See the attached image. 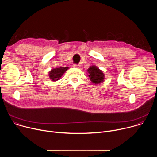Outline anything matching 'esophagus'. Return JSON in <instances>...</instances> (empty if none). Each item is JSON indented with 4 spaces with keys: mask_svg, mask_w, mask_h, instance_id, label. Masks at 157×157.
<instances>
[{
    "mask_svg": "<svg viewBox=\"0 0 157 157\" xmlns=\"http://www.w3.org/2000/svg\"><path fill=\"white\" fill-rule=\"evenodd\" d=\"M73 68H80L81 66L79 64H73Z\"/></svg>",
    "mask_w": 157,
    "mask_h": 157,
    "instance_id": "1",
    "label": "esophagus"
}]
</instances>
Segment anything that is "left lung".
<instances>
[{
  "instance_id": "1",
  "label": "left lung",
  "mask_w": 157,
  "mask_h": 157,
  "mask_svg": "<svg viewBox=\"0 0 157 157\" xmlns=\"http://www.w3.org/2000/svg\"><path fill=\"white\" fill-rule=\"evenodd\" d=\"M88 76L90 79V81L95 84H99L102 82L105 79V75L103 71L99 70L95 65L91 66L87 69Z\"/></svg>"
}]
</instances>
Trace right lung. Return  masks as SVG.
<instances>
[{
    "label": "right lung",
    "mask_w": 157,
    "mask_h": 157,
    "mask_svg": "<svg viewBox=\"0 0 157 157\" xmlns=\"http://www.w3.org/2000/svg\"><path fill=\"white\" fill-rule=\"evenodd\" d=\"M68 69V67H59V68H53L48 72L49 78L52 81H56L61 78L63 74Z\"/></svg>",
    "instance_id": "1"
}]
</instances>
